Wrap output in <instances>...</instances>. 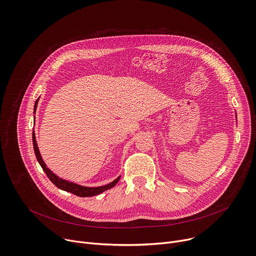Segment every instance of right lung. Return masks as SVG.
<instances>
[{"instance_id":"add662e5","label":"right lung","mask_w":256,"mask_h":256,"mask_svg":"<svg viewBox=\"0 0 256 256\" xmlns=\"http://www.w3.org/2000/svg\"><path fill=\"white\" fill-rule=\"evenodd\" d=\"M38 100L40 98L35 101V104H34V114L36 112V107H38ZM32 142H33V148H34V153H35V156H36V159H38V163L40 164L42 168L44 169V171L46 172V174L48 175V177L50 178V180L52 182V184L60 190H64V192H70V194H74L78 196H81V198H88V196H97L99 194H102L103 192L107 190H110L112 188H114L120 178V176H118L116 179H114L112 182H110L109 184H106V186H98V188H87V186H79L77 184H74V182H70L68 180H64L62 178H60L58 175H56L52 171H50L46 163L44 162L42 158V155H40V149L38 147V142H36V138H35V134H34V130L32 132Z\"/></svg>"}]
</instances>
